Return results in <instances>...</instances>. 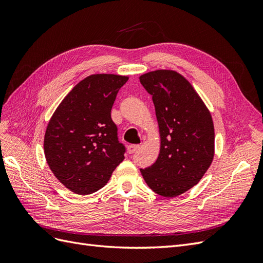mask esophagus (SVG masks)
Listing matches in <instances>:
<instances>
[{"instance_id": "1", "label": "esophagus", "mask_w": 263, "mask_h": 263, "mask_svg": "<svg viewBox=\"0 0 263 263\" xmlns=\"http://www.w3.org/2000/svg\"><path fill=\"white\" fill-rule=\"evenodd\" d=\"M139 149V145H129L127 150H128V153L132 155L134 153H136V151Z\"/></svg>"}]
</instances>
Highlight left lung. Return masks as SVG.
I'll return each instance as SVG.
<instances>
[{
    "instance_id": "obj_1",
    "label": "left lung",
    "mask_w": 263,
    "mask_h": 263,
    "mask_svg": "<svg viewBox=\"0 0 263 263\" xmlns=\"http://www.w3.org/2000/svg\"><path fill=\"white\" fill-rule=\"evenodd\" d=\"M139 80L153 97L161 137L157 161L140 172L157 194L181 195L200 182L213 161L211 113L193 86L176 71H151Z\"/></svg>"
}]
</instances>
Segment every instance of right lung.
<instances>
[{"label":"right lung","mask_w":263,"mask_h":263,"mask_svg":"<svg viewBox=\"0 0 263 263\" xmlns=\"http://www.w3.org/2000/svg\"><path fill=\"white\" fill-rule=\"evenodd\" d=\"M128 77L92 74L79 82L54 110L44 151L50 170L72 192L87 195L104 186L124 160L110 110Z\"/></svg>","instance_id":"right-lung-1"}]
</instances>
